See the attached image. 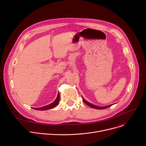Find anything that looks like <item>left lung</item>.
Segmentation results:
<instances>
[{"label": "left lung", "instance_id": "left-lung-1", "mask_svg": "<svg viewBox=\"0 0 146 146\" xmlns=\"http://www.w3.org/2000/svg\"><path fill=\"white\" fill-rule=\"evenodd\" d=\"M82 99H83V101L85 102L87 105L89 106L90 107H91V108H95V109H98V110H103V109H106L107 108H108V107H110L112 105V104L111 105H108V106H96V105H94L93 104H90L89 102H87L86 100H85V99H84L83 97H82Z\"/></svg>", "mask_w": 146, "mask_h": 146}]
</instances>
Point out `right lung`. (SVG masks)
I'll return each instance as SVG.
<instances>
[{"label":"right lung","mask_w":146,"mask_h":146,"mask_svg":"<svg viewBox=\"0 0 146 146\" xmlns=\"http://www.w3.org/2000/svg\"><path fill=\"white\" fill-rule=\"evenodd\" d=\"M59 101H60V94L59 93L57 95V98L56 99V100L54 101L52 103L50 104V105H46V106H42V107H41V108H34V110H41V111H44V110H50V109H51L52 108H54V107L56 106L58 104V102H59Z\"/></svg>","instance_id":"1"}]
</instances>
